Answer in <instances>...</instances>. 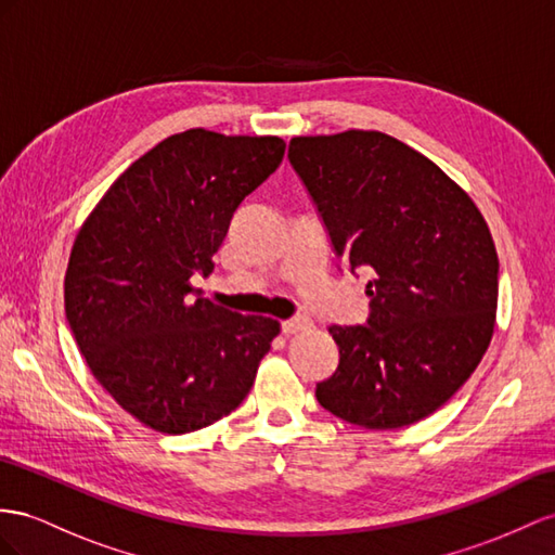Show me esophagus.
Wrapping results in <instances>:
<instances>
[{
    "instance_id": "esophagus-1",
    "label": "esophagus",
    "mask_w": 555,
    "mask_h": 555,
    "mask_svg": "<svg viewBox=\"0 0 555 555\" xmlns=\"http://www.w3.org/2000/svg\"><path fill=\"white\" fill-rule=\"evenodd\" d=\"M309 328H311V319H307V317H295V319H288L281 323L283 335H297V333H305Z\"/></svg>"
}]
</instances>
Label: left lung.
Returning <instances> with one entry per match:
<instances>
[{"label": "left lung", "instance_id": "left-lung-1", "mask_svg": "<svg viewBox=\"0 0 555 555\" xmlns=\"http://www.w3.org/2000/svg\"><path fill=\"white\" fill-rule=\"evenodd\" d=\"M288 159L333 248L367 267L365 325H331L337 371L319 403L365 429H401L450 401L494 331L500 260L486 218L457 182L379 131L300 135Z\"/></svg>", "mask_w": 555, "mask_h": 555}]
</instances>
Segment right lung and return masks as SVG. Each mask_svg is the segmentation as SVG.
I'll return each instance as SVG.
<instances>
[{
	"instance_id": "1",
	"label": "right lung",
	"mask_w": 555,
	"mask_h": 555,
	"mask_svg": "<svg viewBox=\"0 0 555 555\" xmlns=\"http://www.w3.org/2000/svg\"><path fill=\"white\" fill-rule=\"evenodd\" d=\"M276 135L176 133L142 154L91 210L65 272V317L93 377L162 434L230 415L279 321L194 295L244 198L279 168Z\"/></svg>"
}]
</instances>
